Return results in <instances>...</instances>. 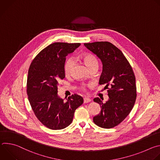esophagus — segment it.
I'll use <instances>...</instances> for the list:
<instances>
[{
    "label": "esophagus",
    "mask_w": 160,
    "mask_h": 160,
    "mask_svg": "<svg viewBox=\"0 0 160 160\" xmlns=\"http://www.w3.org/2000/svg\"><path fill=\"white\" fill-rule=\"evenodd\" d=\"M91 101V99L88 98H83V102L84 103H87V102H89Z\"/></svg>",
    "instance_id": "esophagus-1"
}]
</instances>
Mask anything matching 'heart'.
I'll list each match as a JSON object with an SVG mask.
<instances>
[{"label": "heart", "instance_id": "1", "mask_svg": "<svg viewBox=\"0 0 160 160\" xmlns=\"http://www.w3.org/2000/svg\"><path fill=\"white\" fill-rule=\"evenodd\" d=\"M80 59L85 63L86 66L88 68L89 70L94 69V68H98V61L96 57L90 53H85L80 56ZM74 64V61L72 58H68L66 60L64 64V74L66 76L70 75L72 70V68ZM85 85L82 84L80 88L82 90H85Z\"/></svg>", "mask_w": 160, "mask_h": 160}]
</instances>
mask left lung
Instances as JSON below:
<instances>
[{
	"label": "left lung",
	"instance_id": "obj_1",
	"mask_svg": "<svg viewBox=\"0 0 160 160\" xmlns=\"http://www.w3.org/2000/svg\"><path fill=\"white\" fill-rule=\"evenodd\" d=\"M84 45L101 60L102 72L99 83L106 84L108 88L109 99L105 103L99 98L94 99L101 109L93 121L101 128L115 127L129 115L135 102L137 88L132 68L122 52L110 42H96Z\"/></svg>",
	"mask_w": 160,
	"mask_h": 160
}]
</instances>
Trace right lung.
<instances>
[{"mask_svg": "<svg viewBox=\"0 0 160 160\" xmlns=\"http://www.w3.org/2000/svg\"><path fill=\"white\" fill-rule=\"evenodd\" d=\"M80 43L55 42L42 50L32 61L27 78V95L37 119L46 127L61 130L70 125L83 98L73 94L66 101L58 96L59 82L65 77L66 57Z\"/></svg>", "mask_w": 160, "mask_h": 160, "instance_id": "right-lung-1", "label": "right lung"}]
</instances>
